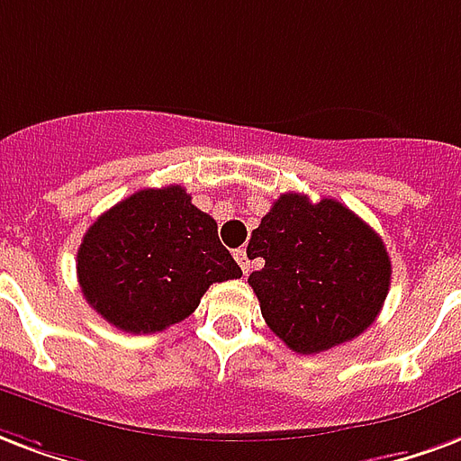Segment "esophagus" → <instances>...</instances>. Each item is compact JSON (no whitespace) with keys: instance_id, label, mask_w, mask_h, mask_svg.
Wrapping results in <instances>:
<instances>
[{"instance_id":"obj_1","label":"esophagus","mask_w":461,"mask_h":461,"mask_svg":"<svg viewBox=\"0 0 461 461\" xmlns=\"http://www.w3.org/2000/svg\"><path fill=\"white\" fill-rule=\"evenodd\" d=\"M234 258H237V264L241 266V271H244V276H249V268H251V266H249L247 249H237V251H234Z\"/></svg>"}]
</instances>
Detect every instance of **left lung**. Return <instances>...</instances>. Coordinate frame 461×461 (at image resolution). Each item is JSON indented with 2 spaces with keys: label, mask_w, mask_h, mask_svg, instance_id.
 I'll return each instance as SVG.
<instances>
[{
  "label": "left lung",
  "mask_w": 461,
  "mask_h": 461,
  "mask_svg": "<svg viewBox=\"0 0 461 461\" xmlns=\"http://www.w3.org/2000/svg\"><path fill=\"white\" fill-rule=\"evenodd\" d=\"M264 266L249 276L266 325L298 354L359 337L391 285V258L366 221L337 200L285 193L247 247Z\"/></svg>",
  "instance_id": "1"
}]
</instances>
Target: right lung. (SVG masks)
Returning a JSON list of instances; mask_svg holds the SVG:
<instances>
[{"label": "right lung", "instance_id": "1", "mask_svg": "<svg viewBox=\"0 0 461 461\" xmlns=\"http://www.w3.org/2000/svg\"><path fill=\"white\" fill-rule=\"evenodd\" d=\"M240 276L217 237V221L180 185L129 195L97 217L77 249L85 300L131 335L185 320L212 283Z\"/></svg>", "mask_w": 461, "mask_h": 461}]
</instances>
